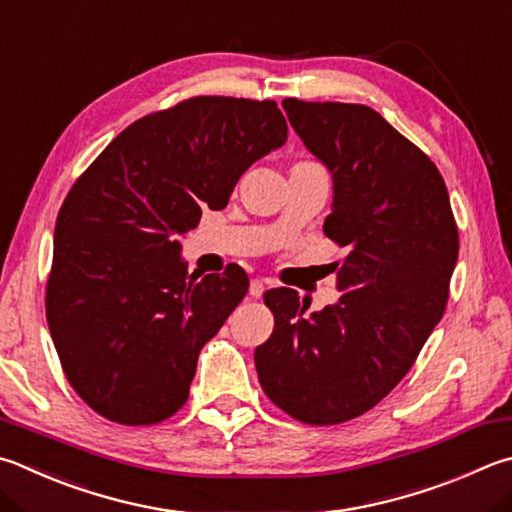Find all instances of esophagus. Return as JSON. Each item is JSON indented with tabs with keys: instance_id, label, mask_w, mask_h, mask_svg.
<instances>
[{
	"instance_id": "34e87169",
	"label": "esophagus",
	"mask_w": 512,
	"mask_h": 512,
	"mask_svg": "<svg viewBox=\"0 0 512 512\" xmlns=\"http://www.w3.org/2000/svg\"><path fill=\"white\" fill-rule=\"evenodd\" d=\"M266 286H268L266 280H262V277H255V280L250 282V295H253V297H262L264 291H266Z\"/></svg>"
}]
</instances>
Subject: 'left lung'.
I'll list each match as a JSON object with an SVG mask.
<instances>
[{"label":"left lung","mask_w":512,"mask_h":512,"mask_svg":"<svg viewBox=\"0 0 512 512\" xmlns=\"http://www.w3.org/2000/svg\"><path fill=\"white\" fill-rule=\"evenodd\" d=\"M288 123L333 183L324 235L347 246L336 304L304 315L293 288L264 293L273 336L255 349L266 396L302 423H345L401 383L439 324L459 232L436 165L365 105L286 98Z\"/></svg>","instance_id":"obj_1"}]
</instances>
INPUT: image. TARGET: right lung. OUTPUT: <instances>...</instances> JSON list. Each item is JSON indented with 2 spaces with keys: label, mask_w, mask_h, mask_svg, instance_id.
I'll return each mask as SVG.
<instances>
[{
  "label": "right lung",
  "mask_w": 512,
  "mask_h": 512,
  "mask_svg": "<svg viewBox=\"0 0 512 512\" xmlns=\"http://www.w3.org/2000/svg\"><path fill=\"white\" fill-rule=\"evenodd\" d=\"M273 100L199 96L120 132L64 199L46 320L91 410L152 425L188 401L199 351L244 300L248 275H190L181 237L221 210L250 165L286 143Z\"/></svg>",
  "instance_id": "1"
}]
</instances>
